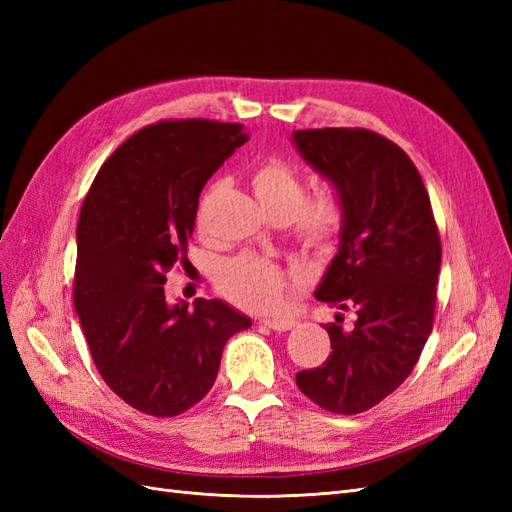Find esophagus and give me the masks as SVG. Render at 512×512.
Listing matches in <instances>:
<instances>
[{"label":"esophagus","instance_id":"obj_1","mask_svg":"<svg viewBox=\"0 0 512 512\" xmlns=\"http://www.w3.org/2000/svg\"><path fill=\"white\" fill-rule=\"evenodd\" d=\"M260 322L265 324V327H269L273 331H280V333L290 331L294 327V320H290V318H262Z\"/></svg>","mask_w":512,"mask_h":512}]
</instances>
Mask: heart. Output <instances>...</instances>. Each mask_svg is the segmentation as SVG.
Returning a JSON list of instances; mask_svg holds the SVG:
<instances>
[{
	"label": "heart",
	"instance_id": "b5f03b06",
	"mask_svg": "<svg viewBox=\"0 0 512 512\" xmlns=\"http://www.w3.org/2000/svg\"><path fill=\"white\" fill-rule=\"evenodd\" d=\"M252 188L262 209L273 220H286L292 237L314 250H329L346 222L344 200L333 188L305 193V181L294 166L284 160H267L256 166ZM220 292L239 307L252 312L277 309L288 294L286 273L256 254L230 258L215 271Z\"/></svg>",
	"mask_w": 512,
	"mask_h": 512
}]
</instances>
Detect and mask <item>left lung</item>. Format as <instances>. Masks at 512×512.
Here are the masks:
<instances>
[{
	"label": "left lung",
	"mask_w": 512,
	"mask_h": 512,
	"mask_svg": "<svg viewBox=\"0 0 512 512\" xmlns=\"http://www.w3.org/2000/svg\"><path fill=\"white\" fill-rule=\"evenodd\" d=\"M303 160L342 196L346 222L318 301L354 309L327 324L333 352L297 374L320 408L359 414L391 395L421 356L433 327L442 245L425 183L389 138L363 128L297 130Z\"/></svg>",
	"instance_id": "left-lung-1"
}]
</instances>
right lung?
I'll return each instance as SVG.
<instances>
[{"instance_id":"add662e5","label":"right lung","mask_w":512,"mask_h":512,"mask_svg":"<svg viewBox=\"0 0 512 512\" xmlns=\"http://www.w3.org/2000/svg\"><path fill=\"white\" fill-rule=\"evenodd\" d=\"M247 141L241 123L168 119L108 158L76 226L74 307L102 380L128 406L177 416L203 399L228 339L252 320L224 301L168 305L166 273L188 262L198 196Z\"/></svg>"}]
</instances>
